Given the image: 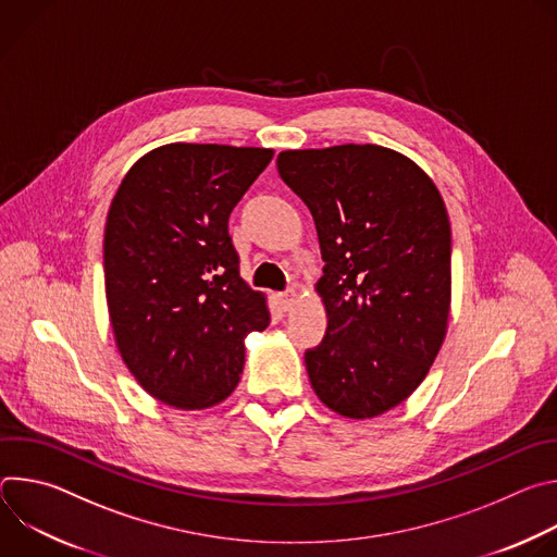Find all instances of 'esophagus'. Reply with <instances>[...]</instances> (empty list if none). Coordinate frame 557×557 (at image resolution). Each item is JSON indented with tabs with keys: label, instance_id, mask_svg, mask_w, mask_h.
<instances>
[{
	"label": "esophagus",
	"instance_id": "esophagus-1",
	"mask_svg": "<svg viewBox=\"0 0 557 557\" xmlns=\"http://www.w3.org/2000/svg\"><path fill=\"white\" fill-rule=\"evenodd\" d=\"M280 304H282L284 310H290V308L297 304V290L290 288V290L282 293V295H280Z\"/></svg>",
	"mask_w": 557,
	"mask_h": 557
}]
</instances>
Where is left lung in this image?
Wrapping results in <instances>:
<instances>
[{
	"label": "left lung",
	"mask_w": 557,
	"mask_h": 557,
	"mask_svg": "<svg viewBox=\"0 0 557 557\" xmlns=\"http://www.w3.org/2000/svg\"><path fill=\"white\" fill-rule=\"evenodd\" d=\"M282 181L312 213L324 260L314 284L329 331L306 352L314 394L346 419H374L421 385L451 304V228L434 181L381 145L286 149Z\"/></svg>",
	"instance_id": "8db88e82"
}]
</instances>
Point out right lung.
Wrapping results in <instances>:
<instances>
[{"mask_svg": "<svg viewBox=\"0 0 557 557\" xmlns=\"http://www.w3.org/2000/svg\"><path fill=\"white\" fill-rule=\"evenodd\" d=\"M273 149L170 143L129 168L106 222L110 324L127 370L176 410L222 404L245 339L271 324L267 295L240 277L228 215Z\"/></svg>", "mask_w": 557, "mask_h": 557, "instance_id": "add662e5", "label": "right lung"}]
</instances>
